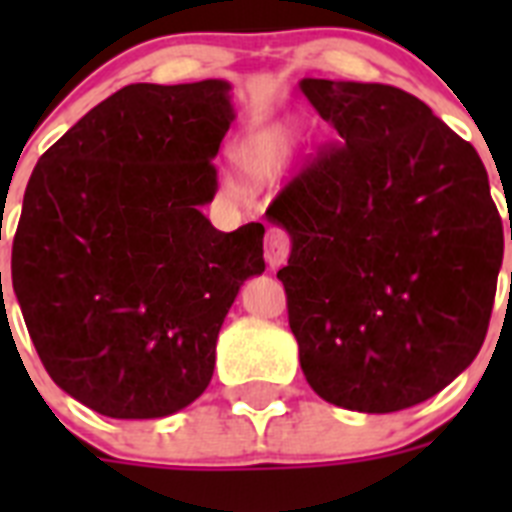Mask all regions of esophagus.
Masks as SVG:
<instances>
[{
    "label": "esophagus",
    "mask_w": 512,
    "mask_h": 512,
    "mask_svg": "<svg viewBox=\"0 0 512 512\" xmlns=\"http://www.w3.org/2000/svg\"><path fill=\"white\" fill-rule=\"evenodd\" d=\"M289 256V238L284 230H269L266 233V264L271 266V269H279V266L287 261Z\"/></svg>",
    "instance_id": "obj_1"
}]
</instances>
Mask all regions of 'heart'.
<instances>
[{
    "label": "heart",
    "mask_w": 512,
    "mask_h": 512,
    "mask_svg": "<svg viewBox=\"0 0 512 512\" xmlns=\"http://www.w3.org/2000/svg\"><path fill=\"white\" fill-rule=\"evenodd\" d=\"M297 146V135L289 125H271V128L259 130V133L248 135L238 151H235V164L248 179H269L287 158L292 156Z\"/></svg>",
    "instance_id": "obj_1"
}]
</instances>
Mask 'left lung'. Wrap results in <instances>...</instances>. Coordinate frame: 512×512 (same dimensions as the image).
<instances>
[{
	"label": "left lung",
	"mask_w": 512,
	"mask_h": 512,
	"mask_svg": "<svg viewBox=\"0 0 512 512\" xmlns=\"http://www.w3.org/2000/svg\"><path fill=\"white\" fill-rule=\"evenodd\" d=\"M300 89L341 135L266 212L292 241L277 279L302 374L338 408H413L472 364L490 325L503 223L485 164L390 84Z\"/></svg>",
	"instance_id": "obj_1"
}]
</instances>
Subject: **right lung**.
<instances>
[{
	"mask_svg": "<svg viewBox=\"0 0 512 512\" xmlns=\"http://www.w3.org/2000/svg\"><path fill=\"white\" fill-rule=\"evenodd\" d=\"M230 84H130L40 156L12 243V287L45 372L117 420L166 418L215 372L217 333L264 225L202 215L235 120Z\"/></svg>",
	"mask_w": 512,
	"mask_h": 512,
	"instance_id": "right-lung-1",
	"label": "right lung"
}]
</instances>
